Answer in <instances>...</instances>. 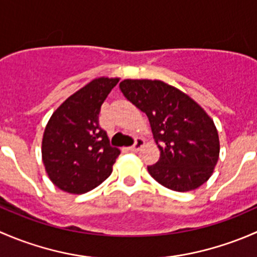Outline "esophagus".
<instances>
[{
	"mask_svg": "<svg viewBox=\"0 0 257 257\" xmlns=\"http://www.w3.org/2000/svg\"><path fill=\"white\" fill-rule=\"evenodd\" d=\"M144 145V141L142 138H138L136 139V143H134V145H132V147H129L128 149L131 150V152H138L141 148H143Z\"/></svg>",
	"mask_w": 257,
	"mask_h": 257,
	"instance_id": "1",
	"label": "esophagus"
}]
</instances>
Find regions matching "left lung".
I'll list each match as a JSON object with an SVG mask.
<instances>
[{"label":"left lung","mask_w":257,"mask_h":257,"mask_svg":"<svg viewBox=\"0 0 257 257\" xmlns=\"http://www.w3.org/2000/svg\"><path fill=\"white\" fill-rule=\"evenodd\" d=\"M124 97L147 114L160 158L148 172L174 191L195 190L209 180L219 160L214 120L178 88L158 79H124Z\"/></svg>","instance_id":"8db88e82"}]
</instances>
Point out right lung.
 I'll list each match as a JSON object with an SVG mask.
<instances>
[{
    "instance_id": "add662e5",
    "label": "right lung",
    "mask_w": 257,
    "mask_h": 257,
    "mask_svg": "<svg viewBox=\"0 0 257 257\" xmlns=\"http://www.w3.org/2000/svg\"><path fill=\"white\" fill-rule=\"evenodd\" d=\"M119 78L99 77L67 98L49 118L42 160L52 183L69 194H84L102 184L120 154L98 123L100 107Z\"/></svg>"
}]
</instances>
